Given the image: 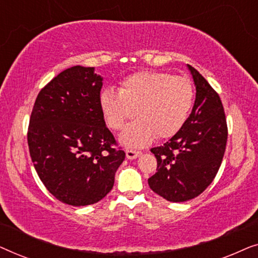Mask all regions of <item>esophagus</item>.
<instances>
[{
  "instance_id": "34e87169",
  "label": "esophagus",
  "mask_w": 258,
  "mask_h": 258,
  "mask_svg": "<svg viewBox=\"0 0 258 258\" xmlns=\"http://www.w3.org/2000/svg\"><path fill=\"white\" fill-rule=\"evenodd\" d=\"M140 154H141L140 151H136L133 149H125V156L126 158H129V160H134V158L140 156Z\"/></svg>"
}]
</instances>
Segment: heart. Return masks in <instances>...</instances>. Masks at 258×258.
Wrapping results in <instances>:
<instances>
[{"instance_id":"obj_1","label":"heart","mask_w":258,"mask_h":258,"mask_svg":"<svg viewBox=\"0 0 258 258\" xmlns=\"http://www.w3.org/2000/svg\"><path fill=\"white\" fill-rule=\"evenodd\" d=\"M101 109L109 128L121 130L135 115L121 136L128 147L142 148L155 139H170L188 118L194 103V87L184 76L169 73L141 72L126 77L119 91L105 89Z\"/></svg>"}]
</instances>
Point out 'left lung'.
Masks as SVG:
<instances>
[{
	"mask_svg": "<svg viewBox=\"0 0 258 258\" xmlns=\"http://www.w3.org/2000/svg\"><path fill=\"white\" fill-rule=\"evenodd\" d=\"M188 67L196 86L191 114L170 141L150 150L157 160V171L148 183L170 202L195 199L209 186L221 167L228 140L220 95L194 67Z\"/></svg>",
	"mask_w": 258,
	"mask_h": 258,
	"instance_id": "8db88e82",
	"label": "left lung"
}]
</instances>
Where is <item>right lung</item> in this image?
<instances>
[{
	"mask_svg": "<svg viewBox=\"0 0 258 258\" xmlns=\"http://www.w3.org/2000/svg\"><path fill=\"white\" fill-rule=\"evenodd\" d=\"M101 88L93 67H72L42 88L30 115L34 167L49 192L69 206H89L107 196L125 157L105 125Z\"/></svg>",
	"mask_w": 258,
	"mask_h": 258,
	"instance_id": "1",
	"label": "right lung"
}]
</instances>
